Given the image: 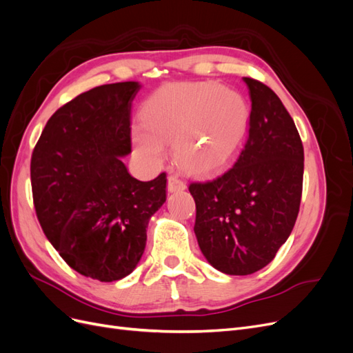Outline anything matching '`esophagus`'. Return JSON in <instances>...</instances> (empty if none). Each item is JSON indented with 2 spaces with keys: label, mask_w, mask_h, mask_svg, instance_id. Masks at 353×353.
<instances>
[{
  "label": "esophagus",
  "mask_w": 353,
  "mask_h": 353,
  "mask_svg": "<svg viewBox=\"0 0 353 353\" xmlns=\"http://www.w3.org/2000/svg\"><path fill=\"white\" fill-rule=\"evenodd\" d=\"M187 185L183 179H179L178 175H169L168 176V190L170 193H175V191H183Z\"/></svg>",
  "instance_id": "1"
}]
</instances>
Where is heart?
<instances>
[{
  "label": "heart",
  "instance_id": "b5f03b06",
  "mask_svg": "<svg viewBox=\"0 0 353 353\" xmlns=\"http://www.w3.org/2000/svg\"><path fill=\"white\" fill-rule=\"evenodd\" d=\"M250 108L243 95L218 83L160 90L141 110L143 126L132 141L138 154L159 162L163 143H174L176 163L190 174H210L239 153L249 130Z\"/></svg>",
  "mask_w": 353,
  "mask_h": 353
}]
</instances>
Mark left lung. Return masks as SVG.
<instances>
[{
	"mask_svg": "<svg viewBox=\"0 0 353 353\" xmlns=\"http://www.w3.org/2000/svg\"><path fill=\"white\" fill-rule=\"evenodd\" d=\"M243 81L252 110L236 163L188 187L200 250L228 275L253 274L275 258L294 227L303 185V145L292 116L270 87Z\"/></svg>",
	"mask_w": 353,
	"mask_h": 353,
	"instance_id": "8db88e82",
	"label": "left lung"
}]
</instances>
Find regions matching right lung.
<instances>
[{"label":"right lung","instance_id":"1","mask_svg":"<svg viewBox=\"0 0 353 353\" xmlns=\"http://www.w3.org/2000/svg\"><path fill=\"white\" fill-rule=\"evenodd\" d=\"M141 85L95 87L50 117L34 148L30 181L41 228L72 270L99 281L130 275L144 253L147 225L166 201V174L138 181L131 104Z\"/></svg>","mask_w":353,"mask_h":353}]
</instances>
